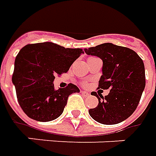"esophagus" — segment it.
Instances as JSON below:
<instances>
[{
	"label": "esophagus",
	"mask_w": 156,
	"mask_h": 156,
	"mask_svg": "<svg viewBox=\"0 0 156 156\" xmlns=\"http://www.w3.org/2000/svg\"><path fill=\"white\" fill-rule=\"evenodd\" d=\"M81 94L83 95V96H84V97H87V96H90V93H88L86 91H81Z\"/></svg>",
	"instance_id": "obj_1"
}]
</instances>
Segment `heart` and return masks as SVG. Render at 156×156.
Returning <instances> with one entry per match:
<instances>
[{"label":"heart","mask_w":156,"mask_h":156,"mask_svg":"<svg viewBox=\"0 0 156 156\" xmlns=\"http://www.w3.org/2000/svg\"><path fill=\"white\" fill-rule=\"evenodd\" d=\"M90 58H93V57H90ZM83 85H86V83H82Z\"/></svg>","instance_id":"1"}]
</instances>
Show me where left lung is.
Here are the masks:
<instances>
[{"label": "left lung", "mask_w": 156, "mask_h": 156, "mask_svg": "<svg viewBox=\"0 0 156 156\" xmlns=\"http://www.w3.org/2000/svg\"><path fill=\"white\" fill-rule=\"evenodd\" d=\"M87 55H96L103 62L98 89L109 90L104 97L93 91L99 103L89 114L96 121L115 125L129 118L137 108L145 87L144 61L131 48L102 43L85 48Z\"/></svg>", "instance_id": "obj_1"}]
</instances>
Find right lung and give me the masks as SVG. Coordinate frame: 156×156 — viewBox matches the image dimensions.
Instances as JSON below:
<instances>
[{
	"label": "right lung",
	"instance_id": "add662e5",
	"mask_svg": "<svg viewBox=\"0 0 156 156\" xmlns=\"http://www.w3.org/2000/svg\"><path fill=\"white\" fill-rule=\"evenodd\" d=\"M83 53L82 48H66L49 42L22 48L16 56L12 80L19 104L28 117L47 122L61 115L70 95L79 89L69 83L55 90V76L67 73Z\"/></svg>",
	"mask_w": 156,
	"mask_h": 156
}]
</instances>
